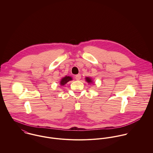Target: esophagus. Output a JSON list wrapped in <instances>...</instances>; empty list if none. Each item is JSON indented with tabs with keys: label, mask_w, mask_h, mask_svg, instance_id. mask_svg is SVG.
Wrapping results in <instances>:
<instances>
[{
	"label": "esophagus",
	"mask_w": 153,
	"mask_h": 153,
	"mask_svg": "<svg viewBox=\"0 0 153 153\" xmlns=\"http://www.w3.org/2000/svg\"><path fill=\"white\" fill-rule=\"evenodd\" d=\"M75 79H76V80L79 81V80H80V79H81V75H80V74H77V75H75Z\"/></svg>",
	"instance_id": "1"
}]
</instances>
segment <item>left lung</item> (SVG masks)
Listing matches in <instances>:
<instances>
[{
    "instance_id": "left-lung-1",
    "label": "left lung",
    "mask_w": 153,
    "mask_h": 153,
    "mask_svg": "<svg viewBox=\"0 0 153 153\" xmlns=\"http://www.w3.org/2000/svg\"><path fill=\"white\" fill-rule=\"evenodd\" d=\"M85 81L87 82L88 84H93V83H94V82H93V81H92V79L91 77H89V76L85 77Z\"/></svg>"
}]
</instances>
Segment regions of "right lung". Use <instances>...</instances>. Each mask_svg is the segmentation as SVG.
Listing matches in <instances>:
<instances>
[{
  "label": "right lung",
  "instance_id": "add662e5",
  "mask_svg": "<svg viewBox=\"0 0 153 153\" xmlns=\"http://www.w3.org/2000/svg\"><path fill=\"white\" fill-rule=\"evenodd\" d=\"M72 78L71 76H66L63 77L61 78V81H60V82H59V84L61 86H64L66 84L70 81H72Z\"/></svg>",
  "mask_w": 153,
  "mask_h": 153
}]
</instances>
